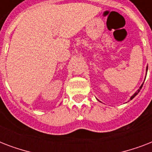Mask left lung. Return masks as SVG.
<instances>
[{"label": "left lung", "instance_id": "8db88e82", "mask_svg": "<svg viewBox=\"0 0 152 152\" xmlns=\"http://www.w3.org/2000/svg\"><path fill=\"white\" fill-rule=\"evenodd\" d=\"M146 70H147V72H148V66H147V69H146ZM143 84H144V83H142V85H141V86H140V88H139V89H138V90H137V91H136V92H135V93H134V94H133V95H132V96H131V98H130V100H132V99H133V98H134V97H135V96H136V95H137V94H138V93H139V92H140V91L141 90V88H142V87H143Z\"/></svg>", "mask_w": 152, "mask_h": 152}]
</instances>
